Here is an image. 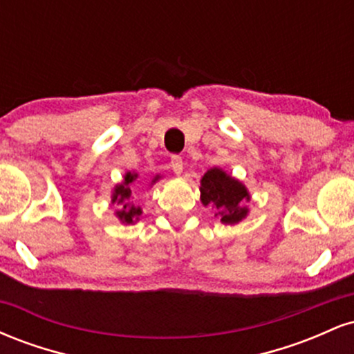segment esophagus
I'll return each instance as SVG.
<instances>
[{
    "label": "esophagus",
    "mask_w": 354,
    "mask_h": 354,
    "mask_svg": "<svg viewBox=\"0 0 354 354\" xmlns=\"http://www.w3.org/2000/svg\"><path fill=\"white\" fill-rule=\"evenodd\" d=\"M171 168L176 174L183 173V158L178 156V154H173L171 156Z\"/></svg>",
    "instance_id": "obj_1"
}]
</instances>
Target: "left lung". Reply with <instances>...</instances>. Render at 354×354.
<instances>
[{
    "label": "left lung",
    "instance_id": "8db88e82",
    "mask_svg": "<svg viewBox=\"0 0 354 354\" xmlns=\"http://www.w3.org/2000/svg\"><path fill=\"white\" fill-rule=\"evenodd\" d=\"M201 203L205 206H216V214L226 225H234L246 216L245 201L250 194L238 180L231 178L219 168L209 169L201 180Z\"/></svg>",
    "mask_w": 354,
    "mask_h": 354
}]
</instances>
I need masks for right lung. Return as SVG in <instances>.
Instances as JSON below:
<instances>
[{
	"label": "right lung",
	"mask_w": 354,
	"mask_h": 354,
	"mask_svg": "<svg viewBox=\"0 0 354 354\" xmlns=\"http://www.w3.org/2000/svg\"><path fill=\"white\" fill-rule=\"evenodd\" d=\"M138 174H131L128 173L124 176V183L123 185H118L115 188V193H113V203H118V205H121V209L116 211L118 218L121 219L123 223H133L136 219V216H140L141 214V209L136 208V206H133L131 203V188H129V185H131L133 180H136ZM158 176L154 178L153 181H156Z\"/></svg>",
	"instance_id": "1"
}]
</instances>
